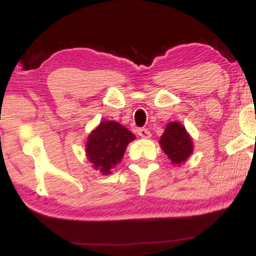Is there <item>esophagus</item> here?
<instances>
[{
	"mask_svg": "<svg viewBox=\"0 0 256 256\" xmlns=\"http://www.w3.org/2000/svg\"><path fill=\"white\" fill-rule=\"evenodd\" d=\"M137 132H138V134H140V136L142 138H149L152 136L150 131H149L148 128H140V130H138Z\"/></svg>",
	"mask_w": 256,
	"mask_h": 256,
	"instance_id": "obj_1",
	"label": "esophagus"
}]
</instances>
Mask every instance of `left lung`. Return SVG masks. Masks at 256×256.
Segmentation results:
<instances>
[{"mask_svg":"<svg viewBox=\"0 0 256 256\" xmlns=\"http://www.w3.org/2000/svg\"><path fill=\"white\" fill-rule=\"evenodd\" d=\"M160 146L173 165H180L192 154V140L185 128L177 122L167 124L160 138Z\"/></svg>","mask_w":256,"mask_h":256,"instance_id":"obj_1","label":"left lung"}]
</instances>
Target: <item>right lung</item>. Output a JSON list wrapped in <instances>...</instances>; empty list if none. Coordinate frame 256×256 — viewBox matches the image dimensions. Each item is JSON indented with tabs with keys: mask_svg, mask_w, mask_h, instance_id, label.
Listing matches in <instances>:
<instances>
[{
	"mask_svg": "<svg viewBox=\"0 0 256 256\" xmlns=\"http://www.w3.org/2000/svg\"><path fill=\"white\" fill-rule=\"evenodd\" d=\"M134 134L116 122H100L90 134L86 142L88 160L102 174H110L122 161L126 146L134 140Z\"/></svg>",
	"mask_w": 256,
	"mask_h": 256,
	"instance_id": "add662e5",
	"label": "right lung"
}]
</instances>
